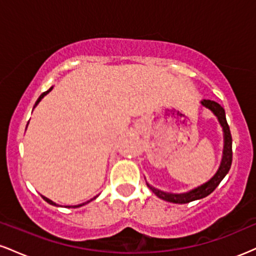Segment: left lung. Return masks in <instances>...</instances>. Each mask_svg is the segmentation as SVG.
<instances>
[{"mask_svg": "<svg viewBox=\"0 0 256 256\" xmlns=\"http://www.w3.org/2000/svg\"><path fill=\"white\" fill-rule=\"evenodd\" d=\"M201 104L213 112V114L218 118L220 125H222V132H224V149H222V164H220L219 170L216 171V174H214L207 183L202 184L201 186L195 188V189L190 190V192H188L172 194L161 192V190L155 189V188L152 186L150 184L146 183L149 189H150L158 198H160L161 200H165L167 202H172V204H189V202L195 201V200L204 198L216 190V188L220 184V182L224 179L225 176L228 174V172L230 171V167L232 164V137L230 128H228V122H226L224 108H222L219 104H216V101H210V100H204V101H201Z\"/></svg>", "mask_w": 256, "mask_h": 256, "instance_id": "8db88e82", "label": "left lung"}]
</instances>
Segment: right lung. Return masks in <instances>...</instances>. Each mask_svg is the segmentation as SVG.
<instances>
[{"label": "right lung", "instance_id": "right-lung-1", "mask_svg": "<svg viewBox=\"0 0 256 256\" xmlns=\"http://www.w3.org/2000/svg\"><path fill=\"white\" fill-rule=\"evenodd\" d=\"M52 89V86L50 88V89H49V90H46V91H44V92L42 94V95H40V98H38V100H37V101H36V104H34V107H36V106L38 104H40V100H42L43 98H44V96H46V94H48L49 92V91H50ZM42 198H43V200H44V201H46V202H48V204H52V206H58L56 204H55V202H52V200H49V198H44V196H42ZM96 198H91L90 200V201H92V200H95ZM90 201H86V202H84V204H78V206H66V207H68V208H77V207H80V206H84V204H89V202Z\"/></svg>", "mask_w": 256, "mask_h": 256}]
</instances>
